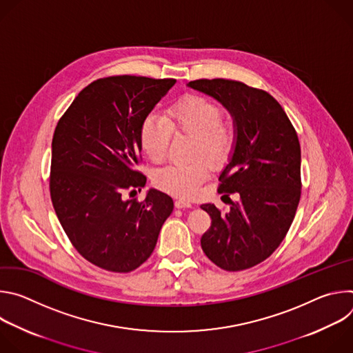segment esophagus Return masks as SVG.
<instances>
[{"label":"esophagus","instance_id":"1","mask_svg":"<svg viewBox=\"0 0 353 353\" xmlns=\"http://www.w3.org/2000/svg\"><path fill=\"white\" fill-rule=\"evenodd\" d=\"M174 205H176V208H179V210H183V208H191V207H192V204H191V203H188V201H184V199H177L176 203H174Z\"/></svg>","mask_w":353,"mask_h":353}]
</instances>
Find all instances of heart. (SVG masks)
<instances>
[{"label":"heart","instance_id":"obj_1","mask_svg":"<svg viewBox=\"0 0 353 353\" xmlns=\"http://www.w3.org/2000/svg\"><path fill=\"white\" fill-rule=\"evenodd\" d=\"M172 132L195 138L194 155H203L218 165L226 161L234 145V128L222 121L218 105L201 96H185L170 108L166 117L149 114L139 131L141 148L152 162L166 157ZM210 163L195 159L190 163H172L155 174V184L165 192L181 198L194 196L210 174Z\"/></svg>","mask_w":353,"mask_h":353}]
</instances>
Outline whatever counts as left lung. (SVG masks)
<instances>
[{"label": "left lung", "instance_id": "left-lung-1", "mask_svg": "<svg viewBox=\"0 0 353 353\" xmlns=\"http://www.w3.org/2000/svg\"><path fill=\"white\" fill-rule=\"evenodd\" d=\"M188 88L214 97L232 116L234 145L218 192L230 210L203 204L212 225L201 237L205 256L225 271L267 260L285 239L300 199V143L286 113L267 92L230 79H196Z\"/></svg>", "mask_w": 353, "mask_h": 353}]
</instances>
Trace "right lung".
I'll return each mask as SVG.
<instances>
[{
    "label": "right lung",
    "mask_w": 353,
    "mask_h": 353,
    "mask_svg": "<svg viewBox=\"0 0 353 353\" xmlns=\"http://www.w3.org/2000/svg\"><path fill=\"white\" fill-rule=\"evenodd\" d=\"M176 79L109 77L82 89L60 119L52 142L50 194L78 253L112 272H131L157 245L173 199L150 188L145 201L124 199L143 187L135 170L143 120Z\"/></svg>",
    "instance_id": "add662e5"
}]
</instances>
